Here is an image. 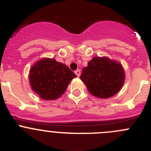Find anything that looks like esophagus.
Segmentation results:
<instances>
[{"label": "esophagus", "mask_w": 151, "mask_h": 151, "mask_svg": "<svg viewBox=\"0 0 151 151\" xmlns=\"http://www.w3.org/2000/svg\"><path fill=\"white\" fill-rule=\"evenodd\" d=\"M74 73H75V74H76V75H77L78 77L80 76V70H79V69L76 70V71H74Z\"/></svg>", "instance_id": "esophagus-1"}]
</instances>
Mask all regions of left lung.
<instances>
[{"label": "left lung", "mask_w": 151, "mask_h": 151, "mask_svg": "<svg viewBox=\"0 0 151 151\" xmlns=\"http://www.w3.org/2000/svg\"><path fill=\"white\" fill-rule=\"evenodd\" d=\"M90 93L107 99L119 92L124 83L125 73L121 63L106 57H94L83 68L80 77Z\"/></svg>", "instance_id": "1"}]
</instances>
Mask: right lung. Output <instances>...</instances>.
Segmentation results:
<instances>
[{
    "mask_svg": "<svg viewBox=\"0 0 151 151\" xmlns=\"http://www.w3.org/2000/svg\"><path fill=\"white\" fill-rule=\"evenodd\" d=\"M76 74L65 64L52 58H43L30 70L32 90L45 100H55L63 95Z\"/></svg>",
    "mask_w": 151,
    "mask_h": 151,
    "instance_id": "obj_1",
    "label": "right lung"
}]
</instances>
